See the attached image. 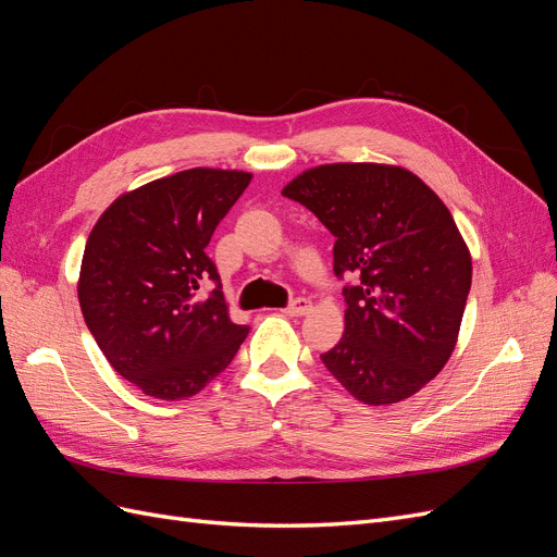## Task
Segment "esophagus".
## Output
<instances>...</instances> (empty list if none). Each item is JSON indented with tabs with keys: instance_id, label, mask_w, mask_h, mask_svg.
<instances>
[{
	"instance_id": "obj_1",
	"label": "esophagus",
	"mask_w": 557,
	"mask_h": 557,
	"mask_svg": "<svg viewBox=\"0 0 557 557\" xmlns=\"http://www.w3.org/2000/svg\"><path fill=\"white\" fill-rule=\"evenodd\" d=\"M309 311H311V301L305 299V297H299V299L290 301V305L283 309L285 315H307Z\"/></svg>"
}]
</instances>
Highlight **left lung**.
Here are the masks:
<instances>
[{
	"label": "left lung",
	"instance_id": "8db88e82",
	"mask_svg": "<svg viewBox=\"0 0 557 557\" xmlns=\"http://www.w3.org/2000/svg\"><path fill=\"white\" fill-rule=\"evenodd\" d=\"M334 237V274L346 285L344 336L320 360L372 407L416 395L458 344L471 256L450 211L397 164L334 162L281 190Z\"/></svg>",
	"mask_w": 557,
	"mask_h": 557
}]
</instances>
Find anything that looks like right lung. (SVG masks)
<instances>
[{"instance_id":"add662e5","label":"right lung","mask_w":557,"mask_h":557,"mask_svg":"<svg viewBox=\"0 0 557 557\" xmlns=\"http://www.w3.org/2000/svg\"><path fill=\"white\" fill-rule=\"evenodd\" d=\"M252 174L195 166L117 197L83 250L78 301L97 346L148 397L197 395L237 356V325L207 256ZM207 280L216 290L201 298Z\"/></svg>"}]
</instances>
